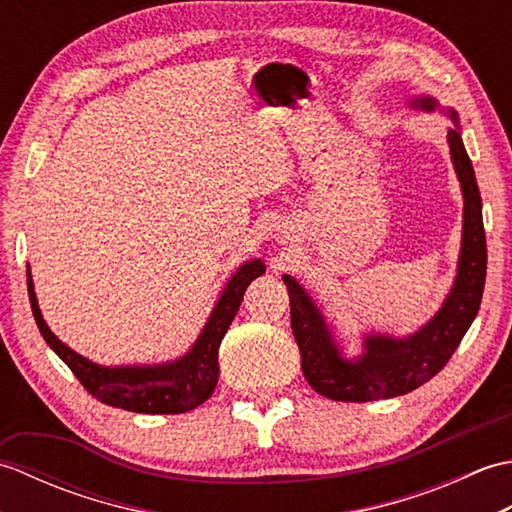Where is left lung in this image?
<instances>
[{"label":"left lung","mask_w":512,"mask_h":512,"mask_svg":"<svg viewBox=\"0 0 512 512\" xmlns=\"http://www.w3.org/2000/svg\"><path fill=\"white\" fill-rule=\"evenodd\" d=\"M413 105L433 110V99H418ZM455 129H449L447 143L462 184L464 231L458 277L440 312L409 339H389L372 334L365 339V354L345 361L321 312L308 292L295 279L284 275L290 295L292 334L301 352L303 376L314 391L330 400L367 402L396 398L418 389L436 376L458 350L466 330L471 328L482 303L486 281V233L482 220V198L477 189L471 158L466 154L458 118L451 110Z\"/></svg>","instance_id":"1"}]
</instances>
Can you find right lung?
Returning <instances> with one entry per match:
<instances>
[{
	"instance_id": "obj_1",
	"label": "right lung",
	"mask_w": 512,
	"mask_h": 512,
	"mask_svg": "<svg viewBox=\"0 0 512 512\" xmlns=\"http://www.w3.org/2000/svg\"><path fill=\"white\" fill-rule=\"evenodd\" d=\"M264 270L266 268L259 259L239 268L226 284L209 323L204 325L191 352L173 363L151 367H101L61 343L41 317L35 290H32L30 270L28 297L41 336L96 400L136 413H184L202 405L213 394L217 376H220L217 350H220L228 325L235 319L248 284Z\"/></svg>"
}]
</instances>
